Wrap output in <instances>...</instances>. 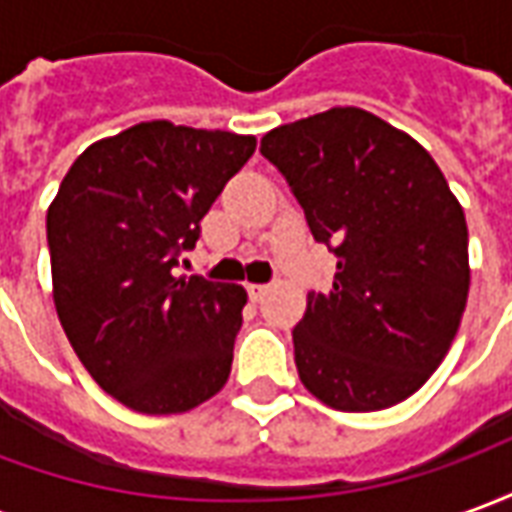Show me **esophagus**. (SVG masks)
I'll use <instances>...</instances> for the list:
<instances>
[{"instance_id": "1", "label": "esophagus", "mask_w": 512, "mask_h": 512, "mask_svg": "<svg viewBox=\"0 0 512 512\" xmlns=\"http://www.w3.org/2000/svg\"><path fill=\"white\" fill-rule=\"evenodd\" d=\"M246 293H249V299H252V301H263V296L268 293V285H257V282H249V285H246Z\"/></svg>"}]
</instances>
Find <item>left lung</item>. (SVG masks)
Returning a JSON list of instances; mask_svg holds the SVG:
<instances>
[{
    "label": "left lung",
    "mask_w": 512,
    "mask_h": 512,
    "mask_svg": "<svg viewBox=\"0 0 512 512\" xmlns=\"http://www.w3.org/2000/svg\"><path fill=\"white\" fill-rule=\"evenodd\" d=\"M312 238L337 257L293 329L301 384L337 411H381L425 384L469 296L461 202L417 139L356 106L268 131Z\"/></svg>",
    "instance_id": "8db88e82"
}]
</instances>
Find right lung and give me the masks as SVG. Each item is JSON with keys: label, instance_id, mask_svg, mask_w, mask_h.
I'll use <instances>...</instances> for the list:
<instances>
[{"label": "right lung", "instance_id": "right-lung-1", "mask_svg": "<svg viewBox=\"0 0 512 512\" xmlns=\"http://www.w3.org/2000/svg\"><path fill=\"white\" fill-rule=\"evenodd\" d=\"M255 136L139 123L84 150L49 205L54 307L79 362L139 414H183L230 378L246 290L175 277Z\"/></svg>", "mask_w": 512, "mask_h": 512}]
</instances>
